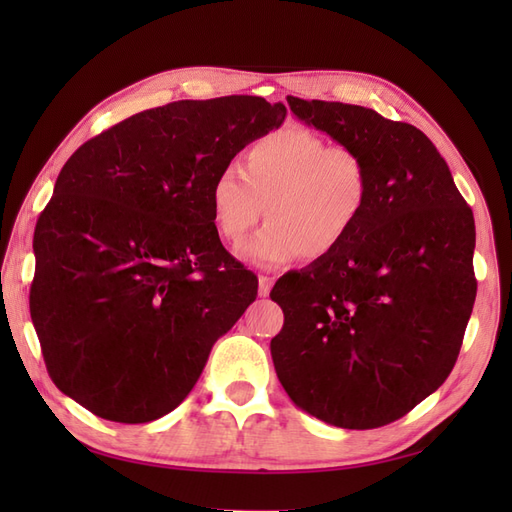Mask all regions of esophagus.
Returning a JSON list of instances; mask_svg holds the SVG:
<instances>
[{"label":"esophagus","mask_w":512,"mask_h":512,"mask_svg":"<svg viewBox=\"0 0 512 512\" xmlns=\"http://www.w3.org/2000/svg\"><path fill=\"white\" fill-rule=\"evenodd\" d=\"M273 277H269V275H260L258 277V294L260 297H269V292H271V288H273Z\"/></svg>","instance_id":"34e87169"}]
</instances>
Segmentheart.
I'll list each match as a JSON object with an SVG mask.
<instances>
[{
    "label": "heart",
    "instance_id": "obj_1",
    "mask_svg": "<svg viewBox=\"0 0 512 512\" xmlns=\"http://www.w3.org/2000/svg\"><path fill=\"white\" fill-rule=\"evenodd\" d=\"M374 194L371 166L359 149L329 145L303 126L258 138L245 170L226 164L211 185V209L220 235L241 243L267 207L269 224L241 256L273 269L299 258L324 260L361 226Z\"/></svg>",
    "mask_w": 512,
    "mask_h": 512
}]
</instances>
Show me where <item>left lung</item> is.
I'll return each mask as SVG.
<instances>
[{"label":"left lung","mask_w":512,"mask_h":512,"mask_svg":"<svg viewBox=\"0 0 512 512\" xmlns=\"http://www.w3.org/2000/svg\"><path fill=\"white\" fill-rule=\"evenodd\" d=\"M288 106L363 153L374 194L333 256L275 282L284 327L271 339L273 365L307 414L376 429L455 367L476 299L474 215L436 145L410 123L342 102L288 96Z\"/></svg>","instance_id":"1"}]
</instances>
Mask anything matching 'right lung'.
Returning <instances> with one entry per match:
<instances>
[{
    "instance_id": "1",
    "label": "right lung",
    "mask_w": 512,
    "mask_h": 512,
    "mask_svg": "<svg viewBox=\"0 0 512 512\" xmlns=\"http://www.w3.org/2000/svg\"><path fill=\"white\" fill-rule=\"evenodd\" d=\"M282 102L179 100L76 149L34 232L29 312L57 389L115 423L175 410L258 294L220 241L211 185Z\"/></svg>"
}]
</instances>
